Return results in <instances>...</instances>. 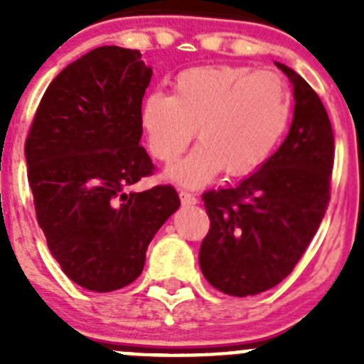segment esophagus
Masks as SVG:
<instances>
[{
  "label": "esophagus",
  "instance_id": "34e87169",
  "mask_svg": "<svg viewBox=\"0 0 364 364\" xmlns=\"http://www.w3.org/2000/svg\"><path fill=\"white\" fill-rule=\"evenodd\" d=\"M178 197H180V202H182V204L193 205V204H197V202H198V198L195 197V195H193V193L184 191V189H182V191L178 193Z\"/></svg>",
  "mask_w": 364,
  "mask_h": 364
}]
</instances>
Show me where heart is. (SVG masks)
I'll return each instance as SVG.
<instances>
[{
	"mask_svg": "<svg viewBox=\"0 0 364 364\" xmlns=\"http://www.w3.org/2000/svg\"><path fill=\"white\" fill-rule=\"evenodd\" d=\"M291 117L290 87L275 70L239 65L191 67L173 80V96L153 91L140 111L149 153L173 164L191 144L188 159L169 169L184 186H202L224 169L228 176L255 171L268 159Z\"/></svg>",
	"mask_w": 364,
	"mask_h": 364,
	"instance_id": "b5f03b06",
	"label": "heart"
}]
</instances>
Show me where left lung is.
<instances>
[{
  "mask_svg": "<svg viewBox=\"0 0 364 364\" xmlns=\"http://www.w3.org/2000/svg\"><path fill=\"white\" fill-rule=\"evenodd\" d=\"M290 133L259 171L228 189L202 195L210 231L198 262L213 288L233 297L266 291L284 281L319 230L330 202L333 131L317 92L294 69Z\"/></svg>",
  "mask_w": 364,
  "mask_h": 364,
  "instance_id": "left-lung-1",
  "label": "left lung"
}]
</instances>
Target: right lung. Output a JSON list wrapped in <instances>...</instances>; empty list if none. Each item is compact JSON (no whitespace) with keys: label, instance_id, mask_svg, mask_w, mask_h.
Here are the masks:
<instances>
[{"label":"right lung","instance_id":"add662e5","mask_svg":"<svg viewBox=\"0 0 364 364\" xmlns=\"http://www.w3.org/2000/svg\"><path fill=\"white\" fill-rule=\"evenodd\" d=\"M151 69L140 50L105 45L47 87L25 140L34 210L63 273L85 290L136 281L154 233L180 205L173 186L127 193L154 164L140 146Z\"/></svg>","mask_w":364,"mask_h":364}]
</instances>
